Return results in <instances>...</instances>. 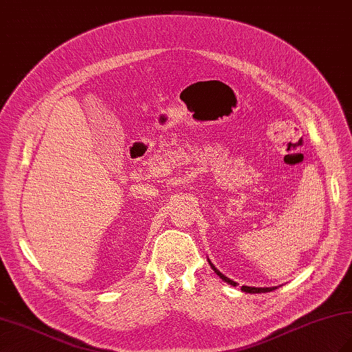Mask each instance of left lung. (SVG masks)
I'll list each match as a JSON object with an SVG mask.
<instances>
[{"label": "left lung", "instance_id": "8db88e82", "mask_svg": "<svg viewBox=\"0 0 352 352\" xmlns=\"http://www.w3.org/2000/svg\"><path fill=\"white\" fill-rule=\"evenodd\" d=\"M208 260V258H207ZM208 265H210V267L213 269L214 271V274L219 276V278H222V281H226L227 284H230V286H233V287H236L237 286V283L236 281H233V280H230L228 276H226L223 275L222 272H219L218 269H216V266L212 263L210 260H208ZM280 287V286H278ZM276 289V286L275 287H251V286H242L241 287V290L242 292H245V294H266V292H272V290H275Z\"/></svg>", "mask_w": 352, "mask_h": 352}]
</instances>
